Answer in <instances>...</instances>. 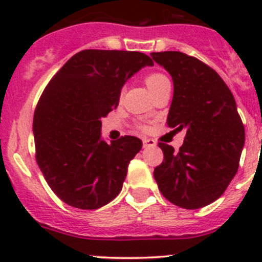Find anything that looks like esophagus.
<instances>
[{
	"label": "esophagus",
	"mask_w": 262,
	"mask_h": 262,
	"mask_svg": "<svg viewBox=\"0 0 262 262\" xmlns=\"http://www.w3.org/2000/svg\"><path fill=\"white\" fill-rule=\"evenodd\" d=\"M155 146H156V141H155V139H150V138H143V148L155 147Z\"/></svg>",
	"instance_id": "obj_1"
}]
</instances>
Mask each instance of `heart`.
<instances>
[{"label":"heart","instance_id":"1","mask_svg":"<svg viewBox=\"0 0 262 262\" xmlns=\"http://www.w3.org/2000/svg\"><path fill=\"white\" fill-rule=\"evenodd\" d=\"M144 81H146V84L148 86V89L150 90V92H152V94L156 91V90L160 89L163 83H167V82H170V80L167 78V76H165L163 73H161V72L149 73V75L146 76ZM138 128L144 129V125L138 124Z\"/></svg>","mask_w":262,"mask_h":262}]
</instances>
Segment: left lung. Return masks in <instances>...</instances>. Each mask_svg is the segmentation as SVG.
<instances>
[{
  "label": "left lung",
  "mask_w": 262,
  "mask_h": 262,
  "mask_svg": "<svg viewBox=\"0 0 262 262\" xmlns=\"http://www.w3.org/2000/svg\"><path fill=\"white\" fill-rule=\"evenodd\" d=\"M150 55L173 81L167 125L186 128L179 150L158 143L163 161L153 176L168 202L199 209L215 202L236 176L245 144L244 123L231 90L212 67L181 52Z\"/></svg>",
  "instance_id": "obj_1"
}]
</instances>
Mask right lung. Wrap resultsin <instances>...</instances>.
<instances>
[{"label":"right lung","mask_w":262,"mask_h":262,"mask_svg":"<svg viewBox=\"0 0 262 262\" xmlns=\"http://www.w3.org/2000/svg\"><path fill=\"white\" fill-rule=\"evenodd\" d=\"M146 66L147 54L86 49L66 62L47 84L33 121L35 158L50 189L66 204L92 210L120 192L142 141H101V118L119 104L123 84Z\"/></svg>","instance_id":"right-lung-1"}]
</instances>
